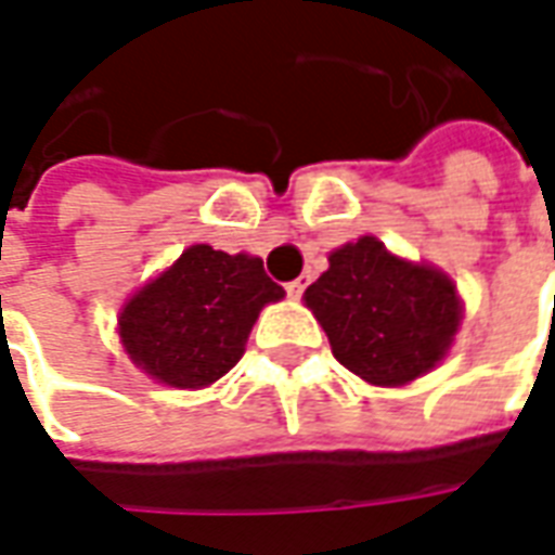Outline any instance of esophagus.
Here are the masks:
<instances>
[{
    "label": "esophagus",
    "mask_w": 555,
    "mask_h": 555,
    "mask_svg": "<svg viewBox=\"0 0 555 555\" xmlns=\"http://www.w3.org/2000/svg\"><path fill=\"white\" fill-rule=\"evenodd\" d=\"M306 285H309V276H300V279H294V282H288V285H285V291H288L294 300H300Z\"/></svg>",
    "instance_id": "esophagus-1"
}]
</instances>
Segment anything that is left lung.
Returning a JSON list of instances; mask_svg holds the SVG:
<instances>
[{
	"mask_svg": "<svg viewBox=\"0 0 555 555\" xmlns=\"http://www.w3.org/2000/svg\"><path fill=\"white\" fill-rule=\"evenodd\" d=\"M345 369L374 386H401L430 372L452 345L461 300L440 270L401 261L377 237L330 255V270L306 288Z\"/></svg>",
	"mask_w": 555,
	"mask_h": 555,
	"instance_id": "8db88e82",
	"label": "left lung"
}]
</instances>
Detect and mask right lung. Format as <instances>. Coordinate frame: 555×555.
Wrapping results in <instances>:
<instances>
[{"label": "right lung", "instance_id": "add662e5", "mask_svg": "<svg viewBox=\"0 0 555 555\" xmlns=\"http://www.w3.org/2000/svg\"><path fill=\"white\" fill-rule=\"evenodd\" d=\"M282 297L261 258L198 243L127 302L121 341L154 380L198 389L241 360L258 312Z\"/></svg>", "mask_w": 555, "mask_h": 555}]
</instances>
